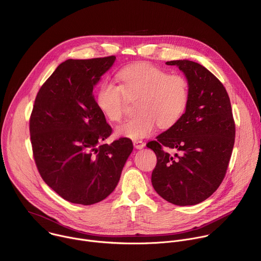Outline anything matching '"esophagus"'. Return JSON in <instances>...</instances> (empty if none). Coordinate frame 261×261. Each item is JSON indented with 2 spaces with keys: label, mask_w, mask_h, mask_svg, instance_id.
<instances>
[{
  "label": "esophagus",
  "mask_w": 261,
  "mask_h": 261,
  "mask_svg": "<svg viewBox=\"0 0 261 261\" xmlns=\"http://www.w3.org/2000/svg\"><path fill=\"white\" fill-rule=\"evenodd\" d=\"M133 145H134L135 148H138V150H140V148H142L145 145V143L143 141H141V140H134L133 141Z\"/></svg>",
  "instance_id": "34e87169"
}]
</instances>
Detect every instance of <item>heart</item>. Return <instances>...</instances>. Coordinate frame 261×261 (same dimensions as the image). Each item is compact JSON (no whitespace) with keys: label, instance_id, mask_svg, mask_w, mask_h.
I'll return each mask as SVG.
<instances>
[{"label":"heart","instance_id":"heart-1","mask_svg":"<svg viewBox=\"0 0 261 261\" xmlns=\"http://www.w3.org/2000/svg\"><path fill=\"white\" fill-rule=\"evenodd\" d=\"M116 84H99L95 102L100 113L110 122H119L128 100L137 99L138 116L116 128L118 137L141 139L161 129L173 127L185 115L190 100L188 80L179 74H169L151 63H138L122 68Z\"/></svg>","mask_w":261,"mask_h":261}]
</instances>
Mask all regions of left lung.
I'll return each mask as SVG.
<instances>
[{"mask_svg":"<svg viewBox=\"0 0 261 261\" xmlns=\"http://www.w3.org/2000/svg\"><path fill=\"white\" fill-rule=\"evenodd\" d=\"M181 70L190 85L182 118L146 143L157 156L152 173L156 192L176 205H193L208 198L224 179L236 137L230 99L224 86L202 65L166 62ZM172 149L174 155L169 153Z\"/></svg>","mask_w":261,"mask_h":261,"instance_id":"1","label":"left lung"}]
</instances>
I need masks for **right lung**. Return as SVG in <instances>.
Segmentation results:
<instances>
[{"label": "right lung", "instance_id": "obj_1", "mask_svg": "<svg viewBox=\"0 0 261 261\" xmlns=\"http://www.w3.org/2000/svg\"><path fill=\"white\" fill-rule=\"evenodd\" d=\"M115 56L67 60L36 96L30 117L34 160L42 179L65 200L91 205L115 190L133 150L129 138L102 144L113 129L98 109L94 86Z\"/></svg>", "mask_w": 261, "mask_h": 261}]
</instances>
